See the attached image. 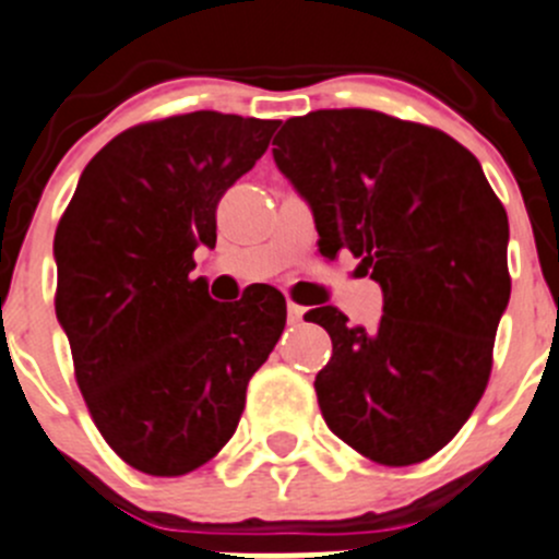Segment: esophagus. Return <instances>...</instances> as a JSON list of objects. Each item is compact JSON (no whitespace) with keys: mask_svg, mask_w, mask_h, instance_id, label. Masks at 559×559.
Here are the masks:
<instances>
[{"mask_svg":"<svg viewBox=\"0 0 559 559\" xmlns=\"http://www.w3.org/2000/svg\"><path fill=\"white\" fill-rule=\"evenodd\" d=\"M302 317H306V308L297 306V302H289V306H286V319H289V324H300Z\"/></svg>","mask_w":559,"mask_h":559,"instance_id":"obj_1","label":"esophagus"}]
</instances>
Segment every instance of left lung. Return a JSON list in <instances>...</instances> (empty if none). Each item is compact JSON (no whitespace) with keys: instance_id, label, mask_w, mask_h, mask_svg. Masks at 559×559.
Masks as SVG:
<instances>
[{"instance_id":"obj_1","label":"left lung","mask_w":559,"mask_h":559,"mask_svg":"<svg viewBox=\"0 0 559 559\" xmlns=\"http://www.w3.org/2000/svg\"><path fill=\"white\" fill-rule=\"evenodd\" d=\"M273 158L311 207L319 251L349 248L382 286L373 330L313 308L333 357L317 399L338 440L371 462L435 456L467 424L511 297L508 215L478 158L426 124L368 108L286 119Z\"/></svg>"}]
</instances>
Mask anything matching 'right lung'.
<instances>
[{"label": "right lung", "instance_id": "add662e5", "mask_svg": "<svg viewBox=\"0 0 559 559\" xmlns=\"http://www.w3.org/2000/svg\"><path fill=\"white\" fill-rule=\"evenodd\" d=\"M278 124L193 111L124 130L81 171L53 235L75 382L103 440L147 475L191 473L231 440L248 379L284 333L273 286L218 302L191 281L221 197Z\"/></svg>", "mask_w": 559, "mask_h": 559}]
</instances>
